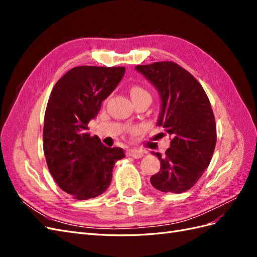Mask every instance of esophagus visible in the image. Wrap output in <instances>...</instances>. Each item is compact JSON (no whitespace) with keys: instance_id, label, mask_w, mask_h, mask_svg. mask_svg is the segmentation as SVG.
Wrapping results in <instances>:
<instances>
[{"instance_id":"1","label":"esophagus","mask_w":257,"mask_h":257,"mask_svg":"<svg viewBox=\"0 0 257 257\" xmlns=\"http://www.w3.org/2000/svg\"><path fill=\"white\" fill-rule=\"evenodd\" d=\"M126 154L128 155V157H132V158H134V159H141V158H143L144 155H145V153L143 151L136 150V149H130V150H127Z\"/></svg>"}]
</instances>
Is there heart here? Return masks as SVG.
<instances>
[{"label":"heart","instance_id":"1","mask_svg":"<svg viewBox=\"0 0 257 257\" xmlns=\"http://www.w3.org/2000/svg\"><path fill=\"white\" fill-rule=\"evenodd\" d=\"M130 94L133 100L143 99V98H147V99L151 100L150 93L148 92L145 88L141 87V85H133V87H132L130 90Z\"/></svg>","mask_w":257,"mask_h":257}]
</instances>
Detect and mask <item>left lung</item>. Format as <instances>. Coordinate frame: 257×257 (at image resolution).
I'll return each instance as SVG.
<instances>
[{
	"mask_svg": "<svg viewBox=\"0 0 257 257\" xmlns=\"http://www.w3.org/2000/svg\"><path fill=\"white\" fill-rule=\"evenodd\" d=\"M161 98L157 124L172 138L165 155L152 152L161 169L150 178L155 189L165 193L190 190L209 166L216 143L214 114L200 83L174 62L137 65Z\"/></svg>",
	"mask_w": 257,
	"mask_h": 257,
	"instance_id": "1",
	"label": "left lung"
}]
</instances>
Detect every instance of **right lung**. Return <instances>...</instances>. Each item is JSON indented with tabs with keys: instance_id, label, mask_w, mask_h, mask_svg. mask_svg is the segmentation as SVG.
<instances>
[{
	"instance_id": "1",
	"label": "right lung",
	"mask_w": 257,
	"mask_h": 257,
	"mask_svg": "<svg viewBox=\"0 0 257 257\" xmlns=\"http://www.w3.org/2000/svg\"><path fill=\"white\" fill-rule=\"evenodd\" d=\"M124 73V67L77 66L52 89L44 119V153L54 180L76 199L103 194L116 161L125 158L122 148L106 147L88 133V123Z\"/></svg>"
}]
</instances>
